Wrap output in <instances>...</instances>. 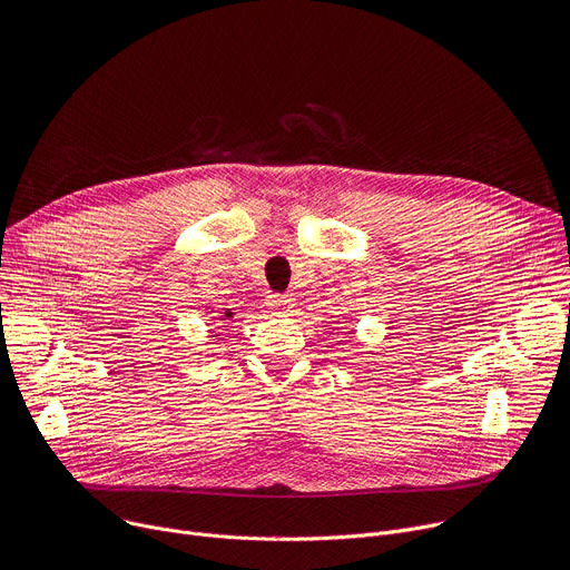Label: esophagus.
I'll return each mask as SVG.
<instances>
[{
  "label": "esophagus",
  "mask_w": 570,
  "mask_h": 570,
  "mask_svg": "<svg viewBox=\"0 0 570 570\" xmlns=\"http://www.w3.org/2000/svg\"><path fill=\"white\" fill-rule=\"evenodd\" d=\"M268 306L275 311V313H279V315H291L293 313V297L291 295H273L271 299H268Z\"/></svg>",
  "instance_id": "obj_1"
}]
</instances>
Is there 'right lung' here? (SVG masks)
<instances>
[{
	"label": "right lung",
	"instance_id": "obj_1",
	"mask_svg": "<svg viewBox=\"0 0 570 570\" xmlns=\"http://www.w3.org/2000/svg\"><path fill=\"white\" fill-rule=\"evenodd\" d=\"M232 317H234L232 308H225V311H218V313H216V320H220V322H227V320H232Z\"/></svg>",
	"mask_w": 570,
	"mask_h": 570
}]
</instances>
